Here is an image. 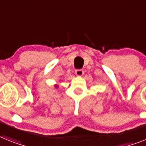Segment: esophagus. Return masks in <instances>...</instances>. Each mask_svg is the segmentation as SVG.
Here are the masks:
<instances>
[{
  "label": "esophagus",
  "mask_w": 146,
  "mask_h": 146,
  "mask_svg": "<svg viewBox=\"0 0 146 146\" xmlns=\"http://www.w3.org/2000/svg\"><path fill=\"white\" fill-rule=\"evenodd\" d=\"M75 73H76V74L77 76H82L83 74H84V70H82V69L76 70Z\"/></svg>",
  "instance_id": "1"
}]
</instances>
